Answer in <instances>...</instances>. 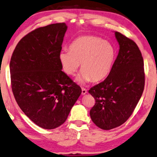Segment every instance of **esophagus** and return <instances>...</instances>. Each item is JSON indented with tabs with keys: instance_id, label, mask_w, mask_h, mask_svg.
I'll return each instance as SVG.
<instances>
[{
	"instance_id": "34e87169",
	"label": "esophagus",
	"mask_w": 157,
	"mask_h": 157,
	"mask_svg": "<svg viewBox=\"0 0 157 157\" xmlns=\"http://www.w3.org/2000/svg\"><path fill=\"white\" fill-rule=\"evenodd\" d=\"M87 93V90L86 89H85L84 88H82V94L84 95Z\"/></svg>"
}]
</instances>
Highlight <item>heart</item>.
Instances as JSON below:
<instances>
[{"instance_id":"b5f03b06","label":"heart","mask_w":157,"mask_h":157,"mask_svg":"<svg viewBox=\"0 0 157 157\" xmlns=\"http://www.w3.org/2000/svg\"><path fill=\"white\" fill-rule=\"evenodd\" d=\"M70 51H61L58 58L64 73L73 75L81 64L79 84L99 82L111 72L116 58V50L111 43L95 36H82L69 46Z\"/></svg>"}]
</instances>
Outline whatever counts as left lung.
I'll return each instance as SVG.
<instances>
[{"mask_svg": "<svg viewBox=\"0 0 157 157\" xmlns=\"http://www.w3.org/2000/svg\"><path fill=\"white\" fill-rule=\"evenodd\" d=\"M115 36L120 49L111 72L105 80L88 90L95 99L90 118L103 130L118 127L127 121L145 84L144 60L138 46L118 32H115Z\"/></svg>", "mask_w": 157, "mask_h": 157, "instance_id": "obj_1", "label": "left lung"}]
</instances>
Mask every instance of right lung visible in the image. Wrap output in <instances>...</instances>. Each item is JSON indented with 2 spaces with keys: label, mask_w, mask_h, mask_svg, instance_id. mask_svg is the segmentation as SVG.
Masks as SVG:
<instances>
[{
  "label": "right lung",
  "mask_w": 157,
  "mask_h": 157,
  "mask_svg": "<svg viewBox=\"0 0 157 157\" xmlns=\"http://www.w3.org/2000/svg\"><path fill=\"white\" fill-rule=\"evenodd\" d=\"M65 23L34 30L18 42L10 61L11 88L18 105L39 127L53 129L63 124L82 89L62 69Z\"/></svg>",
  "instance_id": "add662e5"
}]
</instances>
